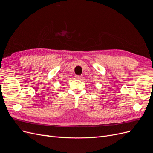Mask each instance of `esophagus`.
Wrapping results in <instances>:
<instances>
[{
	"label": "esophagus",
	"instance_id": "obj_1",
	"mask_svg": "<svg viewBox=\"0 0 153 153\" xmlns=\"http://www.w3.org/2000/svg\"><path fill=\"white\" fill-rule=\"evenodd\" d=\"M76 78L78 80H80L82 78V76H76Z\"/></svg>",
	"mask_w": 153,
	"mask_h": 153
}]
</instances>
